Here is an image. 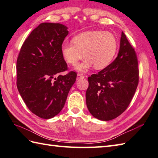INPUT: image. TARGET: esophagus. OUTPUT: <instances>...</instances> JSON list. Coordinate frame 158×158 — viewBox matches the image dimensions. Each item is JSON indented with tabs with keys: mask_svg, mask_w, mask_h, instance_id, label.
Here are the masks:
<instances>
[{
	"mask_svg": "<svg viewBox=\"0 0 158 158\" xmlns=\"http://www.w3.org/2000/svg\"><path fill=\"white\" fill-rule=\"evenodd\" d=\"M82 78H84V76H82V74H80V73L77 74V80H79V79Z\"/></svg>",
	"mask_w": 158,
	"mask_h": 158,
	"instance_id": "esophagus-1",
	"label": "esophagus"
}]
</instances>
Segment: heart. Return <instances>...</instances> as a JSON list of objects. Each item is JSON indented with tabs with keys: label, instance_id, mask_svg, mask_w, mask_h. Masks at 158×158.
Segmentation results:
<instances>
[{
	"label": "heart",
	"instance_id": "b5f03b06",
	"mask_svg": "<svg viewBox=\"0 0 158 158\" xmlns=\"http://www.w3.org/2000/svg\"><path fill=\"white\" fill-rule=\"evenodd\" d=\"M73 43H64L61 53L67 63L75 66L84 55L85 60L75 70L86 72L94 66L96 69H105L114 59L118 48V42L112 33L89 31L73 37Z\"/></svg>",
	"mask_w": 158,
	"mask_h": 158
}]
</instances>
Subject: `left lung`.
<instances>
[{"instance_id": "8db88e82", "label": "left lung", "mask_w": 158, "mask_h": 158, "mask_svg": "<svg viewBox=\"0 0 158 158\" xmlns=\"http://www.w3.org/2000/svg\"><path fill=\"white\" fill-rule=\"evenodd\" d=\"M138 59L133 47L122 32L118 56L109 66L89 77L86 103L98 120H113L125 111L139 81Z\"/></svg>"}]
</instances>
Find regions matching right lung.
Here are the masks:
<instances>
[{
    "instance_id": "obj_1",
    "label": "right lung",
    "mask_w": 158,
    "mask_h": 158,
    "mask_svg": "<svg viewBox=\"0 0 158 158\" xmlns=\"http://www.w3.org/2000/svg\"><path fill=\"white\" fill-rule=\"evenodd\" d=\"M67 29L60 23H40L24 42L17 59L18 90L28 109L43 119L61 111L76 80L74 71L60 75L67 69L61 53Z\"/></svg>"
}]
</instances>
